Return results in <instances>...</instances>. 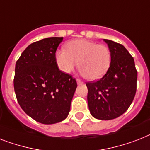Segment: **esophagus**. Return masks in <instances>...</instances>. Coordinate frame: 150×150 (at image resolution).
Segmentation results:
<instances>
[{
    "label": "esophagus",
    "mask_w": 150,
    "mask_h": 150,
    "mask_svg": "<svg viewBox=\"0 0 150 150\" xmlns=\"http://www.w3.org/2000/svg\"><path fill=\"white\" fill-rule=\"evenodd\" d=\"M76 81H77V83H78V84L82 83V81H81V80H80V79H76Z\"/></svg>",
    "instance_id": "34e87169"
}]
</instances>
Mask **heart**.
Segmentation results:
<instances>
[{"label":"heart","instance_id":"1","mask_svg":"<svg viewBox=\"0 0 150 150\" xmlns=\"http://www.w3.org/2000/svg\"><path fill=\"white\" fill-rule=\"evenodd\" d=\"M58 68L64 73H70L78 66L84 77L88 80L100 79L109 70L112 54L109 47L103 44L86 39L69 41L66 50L55 53Z\"/></svg>","mask_w":150,"mask_h":150}]
</instances>
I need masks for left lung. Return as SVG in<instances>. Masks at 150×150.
Segmentation results:
<instances>
[{"label":"left lung","instance_id":"obj_1","mask_svg":"<svg viewBox=\"0 0 150 150\" xmlns=\"http://www.w3.org/2000/svg\"><path fill=\"white\" fill-rule=\"evenodd\" d=\"M112 54L105 75L88 81V104L93 117L110 120L122 115L132 104L136 92L137 71L134 59L122 45L104 39Z\"/></svg>","mask_w":150,"mask_h":150}]
</instances>
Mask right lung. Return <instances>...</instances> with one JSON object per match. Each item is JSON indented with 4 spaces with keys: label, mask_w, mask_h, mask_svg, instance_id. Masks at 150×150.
Instances as JSON below:
<instances>
[{
    "label": "right lung",
    "mask_w": 150,
    "mask_h": 150,
    "mask_svg": "<svg viewBox=\"0 0 150 150\" xmlns=\"http://www.w3.org/2000/svg\"><path fill=\"white\" fill-rule=\"evenodd\" d=\"M63 38L52 37L27 47L15 65L14 88L27 115L43 124L64 120L77 87L75 78L59 70L55 52Z\"/></svg>",
    "instance_id": "obj_1"
}]
</instances>
